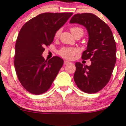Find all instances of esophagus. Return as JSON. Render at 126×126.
Masks as SVG:
<instances>
[{
	"label": "esophagus",
	"instance_id": "1",
	"mask_svg": "<svg viewBox=\"0 0 126 126\" xmlns=\"http://www.w3.org/2000/svg\"><path fill=\"white\" fill-rule=\"evenodd\" d=\"M68 63H70V62H68V61H67V60H64V64H68Z\"/></svg>",
	"mask_w": 126,
	"mask_h": 126
}]
</instances>
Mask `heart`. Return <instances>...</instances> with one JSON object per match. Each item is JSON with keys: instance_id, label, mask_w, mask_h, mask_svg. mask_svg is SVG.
Returning a JSON list of instances; mask_svg holds the SVG:
<instances>
[{"instance_id": "1", "label": "heart", "mask_w": 126, "mask_h": 126, "mask_svg": "<svg viewBox=\"0 0 126 126\" xmlns=\"http://www.w3.org/2000/svg\"><path fill=\"white\" fill-rule=\"evenodd\" d=\"M71 32L73 35L78 32H81L83 35L84 31L81 28L79 27H73L71 28ZM60 30H58V31L56 32L55 36L56 38L58 37L60 34ZM78 50L76 48H73V47H63V48L60 49L59 50V54L63 58L68 59H72L74 56L77 53Z\"/></svg>"}]
</instances>
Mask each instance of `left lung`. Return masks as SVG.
<instances>
[{"label": "left lung", "mask_w": 126, "mask_h": 126, "mask_svg": "<svg viewBox=\"0 0 126 126\" xmlns=\"http://www.w3.org/2000/svg\"><path fill=\"white\" fill-rule=\"evenodd\" d=\"M70 23L84 25L89 39L82 59H90V66L76 63L74 79L79 89L94 94L101 91L109 81L116 62V45L113 35L108 24L95 14H74Z\"/></svg>", "instance_id": "8db88e82"}]
</instances>
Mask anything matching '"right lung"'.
Returning <instances> with one entry per match:
<instances>
[{"label": "right lung", "instance_id": "obj_1", "mask_svg": "<svg viewBox=\"0 0 126 126\" xmlns=\"http://www.w3.org/2000/svg\"><path fill=\"white\" fill-rule=\"evenodd\" d=\"M73 13H45L27 22L21 28L15 46L14 64L20 83L30 93L40 95L50 88L63 64L53 56L43 58L44 47L53 42L56 32Z\"/></svg>", "mask_w": 126, "mask_h": 126}]
</instances>
